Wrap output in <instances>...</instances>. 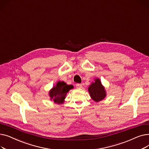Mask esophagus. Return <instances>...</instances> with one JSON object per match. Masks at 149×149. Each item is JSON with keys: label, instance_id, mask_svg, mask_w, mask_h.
<instances>
[{"label": "esophagus", "instance_id": "34e87169", "mask_svg": "<svg viewBox=\"0 0 149 149\" xmlns=\"http://www.w3.org/2000/svg\"><path fill=\"white\" fill-rule=\"evenodd\" d=\"M76 87H77V88L80 89V88H82L83 86H82L81 84H76Z\"/></svg>", "mask_w": 149, "mask_h": 149}]
</instances>
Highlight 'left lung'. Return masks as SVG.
I'll return each mask as SVG.
<instances>
[{
  "label": "left lung",
  "instance_id": "obj_1",
  "mask_svg": "<svg viewBox=\"0 0 149 149\" xmlns=\"http://www.w3.org/2000/svg\"><path fill=\"white\" fill-rule=\"evenodd\" d=\"M88 92L91 98L95 102L102 101L107 95L105 88L99 78H95L94 81L91 83L88 88Z\"/></svg>",
  "mask_w": 149,
  "mask_h": 149
}]
</instances>
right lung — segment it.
Returning a JSON list of instances; mask_svg holds the SVG:
<instances>
[{
    "label": "right lung",
    "instance_id": "add662e5",
    "mask_svg": "<svg viewBox=\"0 0 149 149\" xmlns=\"http://www.w3.org/2000/svg\"><path fill=\"white\" fill-rule=\"evenodd\" d=\"M74 88L72 85H68L64 81H58L49 91V96L51 100L54 103L60 104L64 103L67 93Z\"/></svg>",
    "mask_w": 149,
    "mask_h": 149
}]
</instances>
